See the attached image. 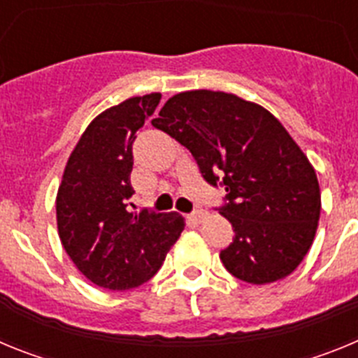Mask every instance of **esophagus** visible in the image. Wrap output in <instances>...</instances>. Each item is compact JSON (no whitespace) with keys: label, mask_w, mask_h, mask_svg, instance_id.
I'll return each mask as SVG.
<instances>
[{"label":"esophagus","mask_w":358,"mask_h":358,"mask_svg":"<svg viewBox=\"0 0 358 358\" xmlns=\"http://www.w3.org/2000/svg\"><path fill=\"white\" fill-rule=\"evenodd\" d=\"M206 217H208L206 210H197V211H194V213H192V218H194L195 222H202V220H204Z\"/></svg>","instance_id":"esophagus-1"}]
</instances>
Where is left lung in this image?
<instances>
[{
    "label": "left lung",
    "mask_w": 358,
    "mask_h": 358,
    "mask_svg": "<svg viewBox=\"0 0 358 358\" xmlns=\"http://www.w3.org/2000/svg\"><path fill=\"white\" fill-rule=\"evenodd\" d=\"M152 125L192 152L210 185L226 188L218 213L235 238L220 251L224 267L252 285L294 273L314 242L321 189L280 120L233 93L195 90L169 98Z\"/></svg>",
    "instance_id": "obj_1"
}]
</instances>
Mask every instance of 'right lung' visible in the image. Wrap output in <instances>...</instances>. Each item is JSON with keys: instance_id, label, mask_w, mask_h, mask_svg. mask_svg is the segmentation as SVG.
I'll list each match as a JSON object with an SVG mask.
<instances>
[{"instance_id": "obj_1", "label": "right lung", "mask_w": 358, "mask_h": 358, "mask_svg": "<svg viewBox=\"0 0 358 358\" xmlns=\"http://www.w3.org/2000/svg\"><path fill=\"white\" fill-rule=\"evenodd\" d=\"M161 93L127 98L87 125L66 163L57 192L62 248L91 283L109 290L143 285L185 229L179 213H132V143Z\"/></svg>"}]
</instances>
